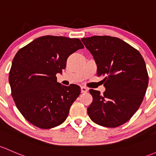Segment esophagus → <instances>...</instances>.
Instances as JSON below:
<instances>
[{
	"label": "esophagus",
	"instance_id": "1",
	"mask_svg": "<svg viewBox=\"0 0 156 156\" xmlns=\"http://www.w3.org/2000/svg\"><path fill=\"white\" fill-rule=\"evenodd\" d=\"M88 91V89L85 86H82L81 87V92L82 93H86Z\"/></svg>",
	"mask_w": 156,
	"mask_h": 156
}]
</instances>
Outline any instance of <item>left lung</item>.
Instances as JSON below:
<instances>
[{"mask_svg":"<svg viewBox=\"0 0 156 156\" xmlns=\"http://www.w3.org/2000/svg\"><path fill=\"white\" fill-rule=\"evenodd\" d=\"M97 65L105 91L90 89L93 100L88 114L96 124L115 128L128 122L144 100L149 83L145 62L136 49L119 38H82Z\"/></svg>","mask_w":156,"mask_h":156,"instance_id":"8db88e82","label":"left lung"}]
</instances>
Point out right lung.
<instances>
[{
	"label": "right lung",
	"instance_id": "1",
	"mask_svg": "<svg viewBox=\"0 0 156 156\" xmlns=\"http://www.w3.org/2000/svg\"><path fill=\"white\" fill-rule=\"evenodd\" d=\"M77 38L43 36L20 49L9 74L11 94L27 121L43 129L63 123L80 87L57 83L56 74L65 68L72 53L83 49Z\"/></svg>",
	"mask_w": 156,
	"mask_h": 156
}]
</instances>
